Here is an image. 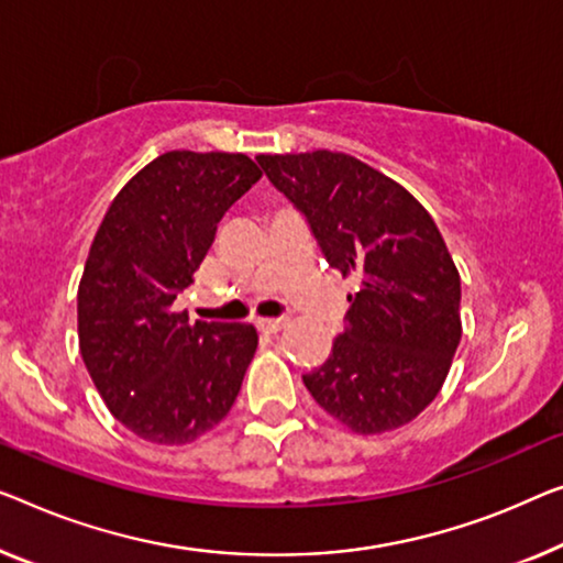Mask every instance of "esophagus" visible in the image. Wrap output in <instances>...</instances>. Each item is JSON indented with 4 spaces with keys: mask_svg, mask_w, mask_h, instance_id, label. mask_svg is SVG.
<instances>
[{
    "mask_svg": "<svg viewBox=\"0 0 563 563\" xmlns=\"http://www.w3.org/2000/svg\"><path fill=\"white\" fill-rule=\"evenodd\" d=\"M285 325H288V323H285L283 318H273V321H260L257 329L263 333H280Z\"/></svg>",
    "mask_w": 563,
    "mask_h": 563,
    "instance_id": "obj_1",
    "label": "esophagus"
}]
</instances>
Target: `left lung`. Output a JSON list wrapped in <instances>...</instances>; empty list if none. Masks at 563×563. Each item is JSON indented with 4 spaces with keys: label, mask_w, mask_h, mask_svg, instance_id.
<instances>
[{
    "label": "left lung",
    "mask_w": 563,
    "mask_h": 563,
    "mask_svg": "<svg viewBox=\"0 0 563 563\" xmlns=\"http://www.w3.org/2000/svg\"><path fill=\"white\" fill-rule=\"evenodd\" d=\"M257 164L306 217L325 263L358 283L306 389L358 434L412 422L438 397L463 335L460 273L438 224L401 184L349 154H260Z\"/></svg>",
    "instance_id": "8db88e82"
}]
</instances>
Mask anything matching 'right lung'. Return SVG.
Instances as JSON below:
<instances>
[{"label": "right lung", "mask_w": 563, "mask_h": 563, "mask_svg": "<svg viewBox=\"0 0 563 563\" xmlns=\"http://www.w3.org/2000/svg\"><path fill=\"white\" fill-rule=\"evenodd\" d=\"M260 176L245 154L166 151L125 184L96 232L78 288L80 354L111 415L148 442H195L238 399L257 331L191 323L172 303Z\"/></svg>", "instance_id": "1"}]
</instances>
